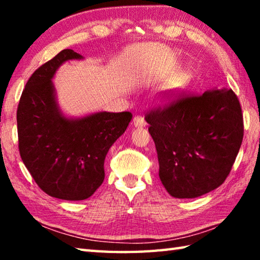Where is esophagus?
Here are the masks:
<instances>
[{
	"label": "esophagus",
	"instance_id": "esophagus-1",
	"mask_svg": "<svg viewBox=\"0 0 260 260\" xmlns=\"http://www.w3.org/2000/svg\"><path fill=\"white\" fill-rule=\"evenodd\" d=\"M133 124L135 127H144L147 125V122L142 116H135L133 119Z\"/></svg>",
	"mask_w": 260,
	"mask_h": 260
}]
</instances>
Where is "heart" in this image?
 Wrapping results in <instances>:
<instances>
[{
	"instance_id": "obj_1",
	"label": "heart",
	"mask_w": 260,
	"mask_h": 260,
	"mask_svg": "<svg viewBox=\"0 0 260 260\" xmlns=\"http://www.w3.org/2000/svg\"><path fill=\"white\" fill-rule=\"evenodd\" d=\"M184 86H186V81L181 80V79H178V80H174L172 82H170L166 87L167 96H173L174 94L179 93L180 90L183 89Z\"/></svg>"
}]
</instances>
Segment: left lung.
I'll return each instance as SVG.
<instances>
[{
    "label": "left lung",
    "mask_w": 260,
    "mask_h": 260,
    "mask_svg": "<svg viewBox=\"0 0 260 260\" xmlns=\"http://www.w3.org/2000/svg\"><path fill=\"white\" fill-rule=\"evenodd\" d=\"M159 178L170 195L195 199L222 184L243 140V114L232 89L181 93L146 114Z\"/></svg>",
    "instance_id": "left-lung-1"
}]
</instances>
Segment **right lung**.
Here are the masks:
<instances>
[{
	"label": "right lung",
	"mask_w": 260,
	"mask_h": 260,
	"mask_svg": "<svg viewBox=\"0 0 260 260\" xmlns=\"http://www.w3.org/2000/svg\"><path fill=\"white\" fill-rule=\"evenodd\" d=\"M64 49L29 77L17 109L18 148L26 169L51 197L81 201L104 180L105 156L126 131L132 113L98 112L68 119L57 108L51 79L69 59H81Z\"/></svg>",
	"instance_id": "1"
}]
</instances>
